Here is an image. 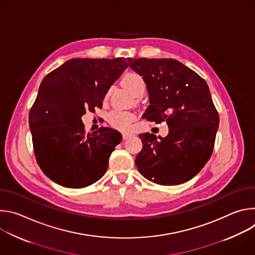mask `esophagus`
I'll return each mask as SVG.
<instances>
[{
	"label": "esophagus",
	"instance_id": "esophagus-1",
	"mask_svg": "<svg viewBox=\"0 0 255 255\" xmlns=\"http://www.w3.org/2000/svg\"><path fill=\"white\" fill-rule=\"evenodd\" d=\"M130 136H131V134H129V133H123V134H122L123 140H126V139H128Z\"/></svg>",
	"mask_w": 255,
	"mask_h": 255
}]
</instances>
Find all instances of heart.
<instances>
[{"instance_id":"b5f03b06","label":"heart","mask_w":255,"mask_h":255,"mask_svg":"<svg viewBox=\"0 0 255 255\" xmlns=\"http://www.w3.org/2000/svg\"><path fill=\"white\" fill-rule=\"evenodd\" d=\"M122 84L135 96L141 97L145 89H146V84L143 78L136 74V72H128L122 79ZM110 91H108L105 95V99L109 97ZM135 120V115L128 111H120L114 110L110 112L108 116V121L113 127L121 131H127L130 128L131 123Z\"/></svg>"}]
</instances>
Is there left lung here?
I'll return each mask as SVG.
<instances>
[{
    "instance_id": "1",
    "label": "left lung",
    "mask_w": 255,
    "mask_h": 255,
    "mask_svg": "<svg viewBox=\"0 0 255 255\" xmlns=\"http://www.w3.org/2000/svg\"><path fill=\"white\" fill-rule=\"evenodd\" d=\"M127 59L145 81L149 94L150 105L143 118L168 125L164 138L139 135L143 146L135 164L152 183H186L201 171L214 149L219 114L209 87L197 72L175 59Z\"/></svg>"
}]
</instances>
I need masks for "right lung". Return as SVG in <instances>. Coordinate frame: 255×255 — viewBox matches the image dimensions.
<instances>
[{
	"label": "right lung",
	"instance_id": "1",
	"mask_svg": "<svg viewBox=\"0 0 255 255\" xmlns=\"http://www.w3.org/2000/svg\"><path fill=\"white\" fill-rule=\"evenodd\" d=\"M127 66L124 57L72 58L43 79L29 126L36 160L54 183L82 189L105 174L122 135L106 127L86 133L81 117L102 108L106 93Z\"/></svg>",
	"mask_w": 255,
	"mask_h": 255
}]
</instances>
